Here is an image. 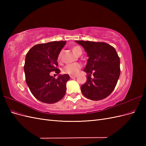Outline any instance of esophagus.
<instances>
[{
	"label": "esophagus",
	"mask_w": 146,
	"mask_h": 146,
	"mask_svg": "<svg viewBox=\"0 0 146 146\" xmlns=\"http://www.w3.org/2000/svg\"><path fill=\"white\" fill-rule=\"evenodd\" d=\"M70 77L71 78H75L77 77V76H70Z\"/></svg>",
	"instance_id": "34e87169"
}]
</instances>
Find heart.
Listing matches in <instances>:
<instances>
[{
    "instance_id": "b5f03b06",
    "label": "heart",
    "mask_w": 146,
    "mask_h": 146,
    "mask_svg": "<svg viewBox=\"0 0 146 146\" xmlns=\"http://www.w3.org/2000/svg\"><path fill=\"white\" fill-rule=\"evenodd\" d=\"M80 51H82V49L79 46H75L72 48L73 53L76 55ZM61 53H60L58 56V60L59 61L61 60ZM81 67H82V65L80 63H78L68 64L64 66V68L63 69V72L64 74H67L70 75V76H76V75H77Z\"/></svg>"
}]
</instances>
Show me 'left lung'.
<instances>
[{"label":"left lung","mask_w":146,"mask_h":146,"mask_svg":"<svg viewBox=\"0 0 146 146\" xmlns=\"http://www.w3.org/2000/svg\"><path fill=\"white\" fill-rule=\"evenodd\" d=\"M76 42L84 48L88 56L83 70L87 74L86 82L80 88L82 94L90 100H102L111 93L117 84L121 73L119 57L115 48L107 43Z\"/></svg>","instance_id":"obj_1"}]
</instances>
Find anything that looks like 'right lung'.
Segmentation results:
<instances>
[{"label": "right lung", "mask_w": 146, "mask_h": 146, "mask_svg": "<svg viewBox=\"0 0 146 146\" xmlns=\"http://www.w3.org/2000/svg\"><path fill=\"white\" fill-rule=\"evenodd\" d=\"M66 42L39 44L31 48L26 55L24 67L26 83L35 98L42 102L54 104L65 95L69 76L59 74L57 60ZM52 71L59 74L56 79L50 76Z\"/></svg>", "instance_id": "add662e5"}]
</instances>
